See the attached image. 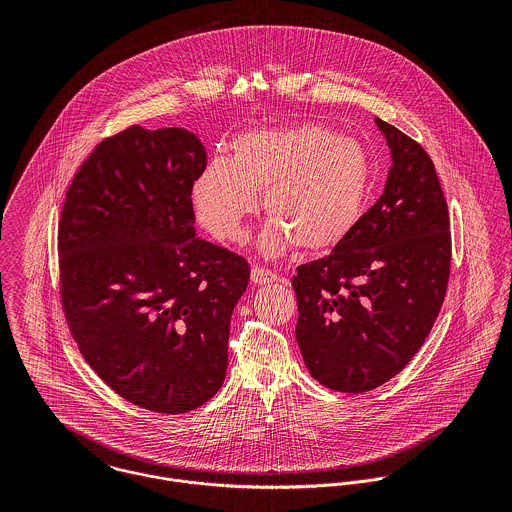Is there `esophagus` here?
Returning <instances> with one entry per match:
<instances>
[{
    "mask_svg": "<svg viewBox=\"0 0 512 512\" xmlns=\"http://www.w3.org/2000/svg\"><path fill=\"white\" fill-rule=\"evenodd\" d=\"M250 280H252V284L262 286V284L278 282V280H280V276H278V274H274V272H272V270H268V268H260V266H256V268H252V272H250Z\"/></svg>",
    "mask_w": 512,
    "mask_h": 512,
    "instance_id": "34e87169",
    "label": "esophagus"
}]
</instances>
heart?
Masks as SVG:
<instances>
[{"mask_svg":"<svg viewBox=\"0 0 512 512\" xmlns=\"http://www.w3.org/2000/svg\"><path fill=\"white\" fill-rule=\"evenodd\" d=\"M372 161L365 147L321 124L258 128L236 136L230 157L197 175L191 201L199 222L220 240H238L262 192L272 220L260 236L266 254L295 244L327 252L345 242L365 213Z\"/></svg>","mask_w":512,"mask_h":512,"instance_id":"obj_1","label":"heart"}]
</instances>
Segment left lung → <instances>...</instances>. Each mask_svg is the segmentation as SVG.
<instances>
[{
    "mask_svg": "<svg viewBox=\"0 0 512 512\" xmlns=\"http://www.w3.org/2000/svg\"><path fill=\"white\" fill-rule=\"evenodd\" d=\"M392 167L380 199L329 256L297 268L295 339L309 374L339 392H368L420 351L451 264L447 203L426 149L374 120Z\"/></svg>",
    "mask_w": 512,
    "mask_h": 512,
    "instance_id": "8db88e82",
    "label": "left lung"
}]
</instances>
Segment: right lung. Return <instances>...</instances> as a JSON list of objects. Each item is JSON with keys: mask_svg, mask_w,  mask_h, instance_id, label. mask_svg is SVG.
Instances as JSON below:
<instances>
[{"mask_svg": "<svg viewBox=\"0 0 512 512\" xmlns=\"http://www.w3.org/2000/svg\"><path fill=\"white\" fill-rule=\"evenodd\" d=\"M207 167L183 128L132 126L90 153L59 220L74 341L122 398L183 414L217 394L248 262L197 238L191 187Z\"/></svg>", "mask_w": 512, "mask_h": 512, "instance_id": "add662e5", "label": "right lung"}]
</instances>
